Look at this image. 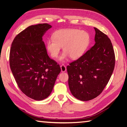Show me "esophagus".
Returning a JSON list of instances; mask_svg holds the SVG:
<instances>
[{
    "instance_id": "1",
    "label": "esophagus",
    "mask_w": 127,
    "mask_h": 127,
    "mask_svg": "<svg viewBox=\"0 0 127 127\" xmlns=\"http://www.w3.org/2000/svg\"><path fill=\"white\" fill-rule=\"evenodd\" d=\"M61 69L62 72H65L66 70V67L65 66V65H64V64H62L61 65Z\"/></svg>"
}]
</instances>
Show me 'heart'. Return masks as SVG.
Instances as JSON below:
<instances>
[{
	"instance_id": "obj_1",
	"label": "heart",
	"mask_w": 127,
	"mask_h": 127,
	"mask_svg": "<svg viewBox=\"0 0 127 127\" xmlns=\"http://www.w3.org/2000/svg\"><path fill=\"white\" fill-rule=\"evenodd\" d=\"M90 35L87 32L77 29H63L54 32L53 38L46 41V48L51 57L57 58L61 48L63 53L60 57L63 61L69 56L76 60L82 56L90 43Z\"/></svg>"
}]
</instances>
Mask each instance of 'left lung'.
<instances>
[{
	"label": "left lung",
	"instance_id": "obj_1",
	"mask_svg": "<svg viewBox=\"0 0 127 127\" xmlns=\"http://www.w3.org/2000/svg\"><path fill=\"white\" fill-rule=\"evenodd\" d=\"M94 28L95 44L67 66L70 91L82 101L92 100L101 93L115 66V57L111 41L105 34Z\"/></svg>",
	"mask_w": 127,
	"mask_h": 127
}]
</instances>
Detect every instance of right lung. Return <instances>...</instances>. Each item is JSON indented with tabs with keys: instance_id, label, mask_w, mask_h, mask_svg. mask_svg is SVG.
<instances>
[{
	"instance_id": "1",
	"label": "right lung",
	"mask_w": 127,
	"mask_h": 127,
	"mask_svg": "<svg viewBox=\"0 0 127 127\" xmlns=\"http://www.w3.org/2000/svg\"><path fill=\"white\" fill-rule=\"evenodd\" d=\"M51 26L32 25L19 33L13 41L9 65L19 89L35 100L50 95L61 69L48 55L42 36Z\"/></svg>"
}]
</instances>
